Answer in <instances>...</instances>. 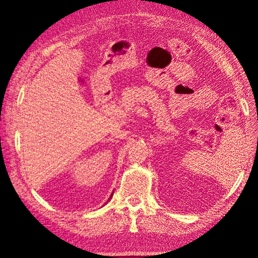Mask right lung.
<instances>
[{"label":"right lung","instance_id":"1","mask_svg":"<svg viewBox=\"0 0 258 258\" xmlns=\"http://www.w3.org/2000/svg\"><path fill=\"white\" fill-rule=\"evenodd\" d=\"M111 198H112V196H111ZM111 198H110V199H111ZM110 199H108V200H110ZM108 200H107V201H108Z\"/></svg>","mask_w":258,"mask_h":258}]
</instances>
